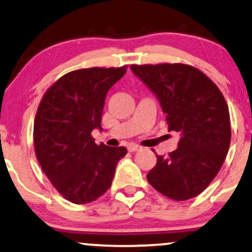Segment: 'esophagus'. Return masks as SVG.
Instances as JSON below:
<instances>
[{"label": "esophagus", "instance_id": "1", "mask_svg": "<svg viewBox=\"0 0 252 252\" xmlns=\"http://www.w3.org/2000/svg\"><path fill=\"white\" fill-rule=\"evenodd\" d=\"M141 149H142V147H139V145H137V144H129V147H128V150L130 151V153H134V151H138Z\"/></svg>", "mask_w": 252, "mask_h": 252}]
</instances>
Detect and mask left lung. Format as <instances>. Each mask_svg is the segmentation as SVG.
Masks as SVG:
<instances>
[{"mask_svg": "<svg viewBox=\"0 0 252 252\" xmlns=\"http://www.w3.org/2000/svg\"><path fill=\"white\" fill-rule=\"evenodd\" d=\"M130 68L158 98L169 131L181 135L177 149L156 155L148 182L175 201L193 198L213 182L228 155L231 128L225 98L195 66L162 63Z\"/></svg>", "mask_w": 252, "mask_h": 252, "instance_id": "1", "label": "left lung"}]
</instances>
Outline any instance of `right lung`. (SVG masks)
<instances>
[{"label": "right lung", "mask_w": 252, "mask_h": 252, "mask_svg": "<svg viewBox=\"0 0 252 252\" xmlns=\"http://www.w3.org/2000/svg\"><path fill=\"white\" fill-rule=\"evenodd\" d=\"M121 68H88L63 75L45 92L34 121V147L42 170L61 195L87 204L110 188L124 147L96 144L107 93Z\"/></svg>", "instance_id": "1"}]
</instances>
